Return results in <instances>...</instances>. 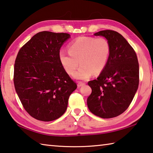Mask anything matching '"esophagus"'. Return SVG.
<instances>
[{
	"mask_svg": "<svg viewBox=\"0 0 153 153\" xmlns=\"http://www.w3.org/2000/svg\"><path fill=\"white\" fill-rule=\"evenodd\" d=\"M84 85H85L84 83L81 82H79L78 83H77V86H78L79 88V87H81V86H84Z\"/></svg>",
	"mask_w": 153,
	"mask_h": 153,
	"instance_id": "obj_1",
	"label": "esophagus"
}]
</instances>
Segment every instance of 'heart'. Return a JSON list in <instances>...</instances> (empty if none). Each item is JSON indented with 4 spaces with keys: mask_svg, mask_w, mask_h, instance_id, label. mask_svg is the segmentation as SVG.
Segmentation results:
<instances>
[{
    "mask_svg": "<svg viewBox=\"0 0 153 153\" xmlns=\"http://www.w3.org/2000/svg\"><path fill=\"white\" fill-rule=\"evenodd\" d=\"M69 52L61 50L59 59L67 74H74L79 61L81 66L75 78L86 80L93 74H100L105 70L111 54V45L105 38L79 36L69 43Z\"/></svg>",
    "mask_w": 153,
    "mask_h": 153,
    "instance_id": "obj_1",
    "label": "heart"
}]
</instances>
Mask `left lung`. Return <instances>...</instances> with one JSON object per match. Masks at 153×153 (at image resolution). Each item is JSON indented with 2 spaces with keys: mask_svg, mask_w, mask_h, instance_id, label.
<instances>
[{
  "mask_svg": "<svg viewBox=\"0 0 153 153\" xmlns=\"http://www.w3.org/2000/svg\"><path fill=\"white\" fill-rule=\"evenodd\" d=\"M111 45L108 63L97 79L88 82L92 93L87 99L90 112L104 119L121 115L131 104L139 84V64L135 51L122 35L113 30L94 33Z\"/></svg>",
  "mask_w": 153,
  "mask_h": 153,
  "instance_id": "left-lung-1",
  "label": "left lung"
}]
</instances>
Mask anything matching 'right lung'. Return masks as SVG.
Segmentation results:
<instances>
[{
	"mask_svg": "<svg viewBox=\"0 0 153 153\" xmlns=\"http://www.w3.org/2000/svg\"><path fill=\"white\" fill-rule=\"evenodd\" d=\"M67 33L44 31L20 48L14 65L15 90L25 110L43 121L55 120L65 112L76 83L65 71L59 52Z\"/></svg>",
	"mask_w": 153,
	"mask_h": 153,
	"instance_id": "obj_1",
	"label": "right lung"
}]
</instances>
